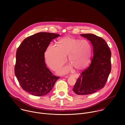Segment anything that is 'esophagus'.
Listing matches in <instances>:
<instances>
[{"label": "esophagus", "instance_id": "34e87169", "mask_svg": "<svg viewBox=\"0 0 125 125\" xmlns=\"http://www.w3.org/2000/svg\"><path fill=\"white\" fill-rule=\"evenodd\" d=\"M71 76H72L73 77H74V78H75L76 79H77V78H78V77H79V75H77V74H74V75H72ZM68 76H66V78H68Z\"/></svg>", "mask_w": 125, "mask_h": 125}]
</instances>
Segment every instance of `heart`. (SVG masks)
Wrapping results in <instances>:
<instances>
[{"label": "heart", "mask_w": 125, "mask_h": 125, "mask_svg": "<svg viewBox=\"0 0 125 125\" xmlns=\"http://www.w3.org/2000/svg\"><path fill=\"white\" fill-rule=\"evenodd\" d=\"M92 45L85 40H81L72 37H65L58 42V45L50 44L45 53L46 62L49 67L56 70L61 67L66 60L76 70L85 67L91 60ZM69 67H66L59 71L60 74L67 72Z\"/></svg>", "instance_id": "1"}]
</instances>
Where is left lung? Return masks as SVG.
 <instances>
[{
	"label": "left lung",
	"instance_id": "8db88e82",
	"mask_svg": "<svg viewBox=\"0 0 125 125\" xmlns=\"http://www.w3.org/2000/svg\"><path fill=\"white\" fill-rule=\"evenodd\" d=\"M81 35L91 42L94 56L90 66L81 74L73 91L78 95H87L105 86L111 70V52L102 38L92 33Z\"/></svg>",
	"mask_w": 125,
	"mask_h": 125
}]
</instances>
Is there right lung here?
Wrapping results in <instances>:
<instances>
[{"mask_svg":"<svg viewBox=\"0 0 125 125\" xmlns=\"http://www.w3.org/2000/svg\"><path fill=\"white\" fill-rule=\"evenodd\" d=\"M60 35L38 32L25 39L17 50L15 76L23 90L32 95H46L59 78L46 67L44 53L51 41Z\"/></svg>","mask_w":125,"mask_h":125,"instance_id":"1","label":"right lung"}]
</instances>
